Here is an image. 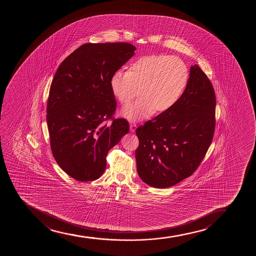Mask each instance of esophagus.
Segmentation results:
<instances>
[{
    "label": "esophagus",
    "instance_id": "esophagus-1",
    "mask_svg": "<svg viewBox=\"0 0 256 256\" xmlns=\"http://www.w3.org/2000/svg\"><path fill=\"white\" fill-rule=\"evenodd\" d=\"M136 127H138V126H136V124H130V132H135Z\"/></svg>",
    "mask_w": 256,
    "mask_h": 256
}]
</instances>
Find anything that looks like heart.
<instances>
[{"label":"heart","instance_id":"1","mask_svg":"<svg viewBox=\"0 0 256 256\" xmlns=\"http://www.w3.org/2000/svg\"><path fill=\"white\" fill-rule=\"evenodd\" d=\"M188 70L182 60L168 54L142 56L130 63L128 70L118 69L110 78L112 94L122 104L141 97L122 109L130 121L141 120L172 108L186 90Z\"/></svg>","mask_w":256,"mask_h":256}]
</instances>
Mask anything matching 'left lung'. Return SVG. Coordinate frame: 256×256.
<instances>
[{
  "label": "left lung",
  "mask_w": 256,
  "mask_h": 256,
  "mask_svg": "<svg viewBox=\"0 0 256 256\" xmlns=\"http://www.w3.org/2000/svg\"><path fill=\"white\" fill-rule=\"evenodd\" d=\"M215 108L211 81L198 66H192L176 105L136 130V169L145 184L168 188L194 174L214 138Z\"/></svg>",
  "instance_id": "obj_1"
}]
</instances>
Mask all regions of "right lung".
Masks as SVG:
<instances>
[{
	"label": "right lung",
	"instance_id": "obj_1",
	"mask_svg": "<svg viewBox=\"0 0 256 256\" xmlns=\"http://www.w3.org/2000/svg\"><path fill=\"white\" fill-rule=\"evenodd\" d=\"M135 50L127 42L86 44L56 70L47 104L50 147L60 168L74 180L99 178L109 150L129 132L126 120L112 117L117 104L110 78Z\"/></svg>",
	"mask_w": 256,
	"mask_h": 256
}]
</instances>
